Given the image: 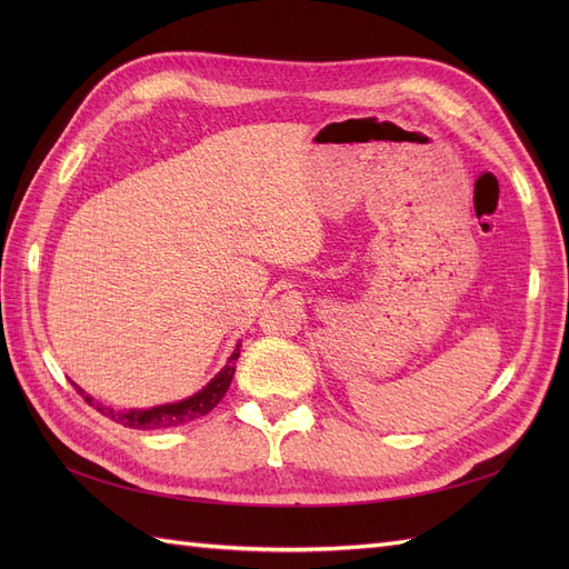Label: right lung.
<instances>
[{
    "instance_id": "add662e5",
    "label": "right lung",
    "mask_w": 569,
    "mask_h": 569,
    "mask_svg": "<svg viewBox=\"0 0 569 569\" xmlns=\"http://www.w3.org/2000/svg\"><path fill=\"white\" fill-rule=\"evenodd\" d=\"M239 347H242V343H237V349L232 351L228 366L222 368L209 385H206L201 391H197L194 396H189V399L178 401V403H166V406H157V408H149V410H111L107 406L92 403L94 401L92 396L84 393L80 387H76V389L82 393L84 401H88L90 406H94L101 412V416H107V418H111L113 422H120L123 427H132V429L178 427V425L192 422V420L206 416V412H211L220 403V399L226 396V391L232 382L234 363L239 358Z\"/></svg>"
}]
</instances>
